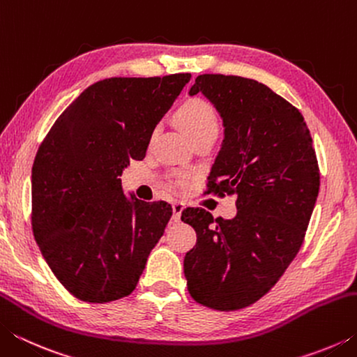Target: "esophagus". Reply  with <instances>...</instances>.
<instances>
[{"mask_svg": "<svg viewBox=\"0 0 357 357\" xmlns=\"http://www.w3.org/2000/svg\"><path fill=\"white\" fill-rule=\"evenodd\" d=\"M183 211H184V203H181V202L173 203V220L174 222L181 220V214H183Z\"/></svg>", "mask_w": 357, "mask_h": 357, "instance_id": "1", "label": "esophagus"}]
</instances>
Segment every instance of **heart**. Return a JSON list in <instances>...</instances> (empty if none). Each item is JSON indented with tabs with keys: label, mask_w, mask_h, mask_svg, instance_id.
<instances>
[{
	"label": "heart",
	"mask_w": 357,
	"mask_h": 357,
	"mask_svg": "<svg viewBox=\"0 0 357 357\" xmlns=\"http://www.w3.org/2000/svg\"><path fill=\"white\" fill-rule=\"evenodd\" d=\"M176 121L184 134L193 138L206 132L219 130V118L214 107L202 98H192L179 107Z\"/></svg>",
	"instance_id": "heart-1"
}]
</instances>
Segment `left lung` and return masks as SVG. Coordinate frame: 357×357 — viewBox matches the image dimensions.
Segmentation results:
<instances>
[{"label":"left lung","mask_w":357,"mask_h":357,"mask_svg":"<svg viewBox=\"0 0 357 357\" xmlns=\"http://www.w3.org/2000/svg\"><path fill=\"white\" fill-rule=\"evenodd\" d=\"M202 93L222 118L223 140L209 172V190L236 195L233 219L187 208L181 220L197 233L184 257L193 299L238 310L273 288L299 252L319 190V172L304 118L263 83L204 74Z\"/></svg>","instance_id":"obj_1"}]
</instances>
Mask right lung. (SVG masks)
Segmentation results:
<instances>
[{"label": "right lung", "mask_w": 357, "mask_h": 357, "mask_svg": "<svg viewBox=\"0 0 357 357\" xmlns=\"http://www.w3.org/2000/svg\"><path fill=\"white\" fill-rule=\"evenodd\" d=\"M190 74L107 78L66 108L31 170L33 233L77 299L104 304L137 287L173 209L128 197L119 176L143 160L151 135Z\"/></svg>", "instance_id": "right-lung-1"}]
</instances>
